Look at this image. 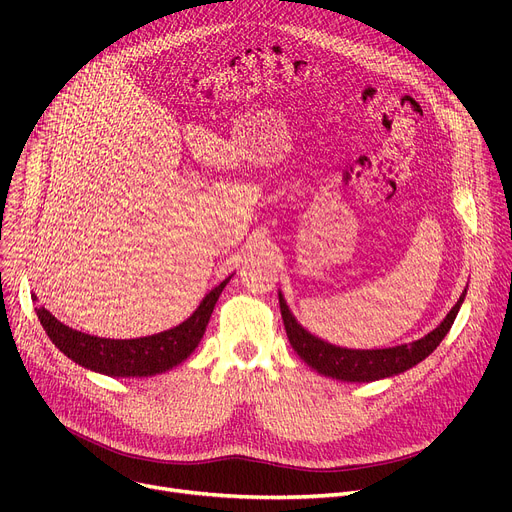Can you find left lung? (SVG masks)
<instances>
[{"label": "left lung", "instance_id": "1", "mask_svg": "<svg viewBox=\"0 0 512 512\" xmlns=\"http://www.w3.org/2000/svg\"><path fill=\"white\" fill-rule=\"evenodd\" d=\"M465 294L467 288L463 290L456 305L448 311V315L440 321V326L425 334L423 338L390 348H369V351H363V348H342L313 336L299 324L297 317L292 315V311L286 305L284 294L278 292V297L290 346L311 369L326 375V378H334L340 382H375L407 371L421 363L425 357L432 355L444 340V336L450 332L454 319L459 315V309L465 301Z\"/></svg>", "mask_w": 512, "mask_h": 512}]
</instances>
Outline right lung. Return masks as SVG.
Listing matches in <instances>:
<instances>
[{"label":"right lung","instance_id":"right-lung-1","mask_svg":"<svg viewBox=\"0 0 512 512\" xmlns=\"http://www.w3.org/2000/svg\"><path fill=\"white\" fill-rule=\"evenodd\" d=\"M232 276L211 288L193 315L186 317L182 324L145 338H99L72 330L45 307H37L35 311L49 340L80 367L110 375V378H151V375L166 373L191 357L205 334L215 303ZM31 297L37 303V294H31Z\"/></svg>","mask_w":512,"mask_h":512}]
</instances>
